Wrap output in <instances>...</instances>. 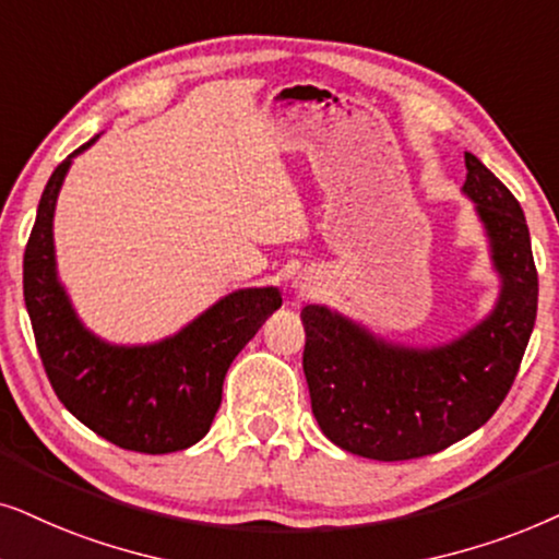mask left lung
Returning a JSON list of instances; mask_svg holds the SVG:
<instances>
[{
  "mask_svg": "<svg viewBox=\"0 0 559 559\" xmlns=\"http://www.w3.org/2000/svg\"><path fill=\"white\" fill-rule=\"evenodd\" d=\"M463 191L490 240L501 294L450 345L416 349L373 337L337 311H301L311 412L337 448L396 463L435 455L483 427L509 393L537 319L539 281L516 197L465 153Z\"/></svg>",
  "mask_w": 559,
  "mask_h": 559,
  "instance_id": "8db88e82",
  "label": "left lung"
}]
</instances>
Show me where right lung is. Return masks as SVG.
<instances>
[{
    "mask_svg": "<svg viewBox=\"0 0 559 559\" xmlns=\"http://www.w3.org/2000/svg\"><path fill=\"white\" fill-rule=\"evenodd\" d=\"M96 138L73 151L43 191L22 263L25 307L61 404L117 448L166 455L191 448L210 431L227 368L281 307V294L273 286L242 288L155 345L119 347L94 337L58 284L53 212L73 155Z\"/></svg>",
    "mask_w": 559,
    "mask_h": 559,
    "instance_id": "add662e5",
    "label": "right lung"
}]
</instances>
